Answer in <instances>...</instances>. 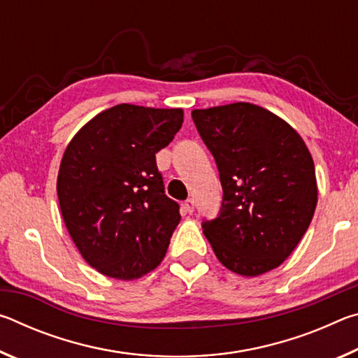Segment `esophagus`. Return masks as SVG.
<instances>
[{"label":"esophagus","instance_id":"34e87169","mask_svg":"<svg viewBox=\"0 0 358 358\" xmlns=\"http://www.w3.org/2000/svg\"><path fill=\"white\" fill-rule=\"evenodd\" d=\"M183 208H185L186 213H192V211H194V201H192V199H187V201L183 203Z\"/></svg>","mask_w":358,"mask_h":358}]
</instances>
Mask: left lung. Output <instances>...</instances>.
I'll list each match as a JSON object with an SVG mask.
<instances>
[{"instance_id":"obj_1","label":"left lung","mask_w":358,"mask_h":358,"mask_svg":"<svg viewBox=\"0 0 358 358\" xmlns=\"http://www.w3.org/2000/svg\"><path fill=\"white\" fill-rule=\"evenodd\" d=\"M213 155L221 213L202 224L220 262L241 276L280 266L310 227L317 205L313 156L287 121L251 102L196 108Z\"/></svg>"}]
</instances>
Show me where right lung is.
I'll list each match as a JSON object with an SVG mask.
<instances>
[{
  "label": "right lung",
  "instance_id": "add662e5",
  "mask_svg": "<svg viewBox=\"0 0 358 358\" xmlns=\"http://www.w3.org/2000/svg\"><path fill=\"white\" fill-rule=\"evenodd\" d=\"M181 124L183 108L118 104L83 124L66 147L59 210L78 252L99 273L138 280L164 259L181 216L164 194L156 153Z\"/></svg>",
  "mask_w": 358,
  "mask_h": 358
}]
</instances>
